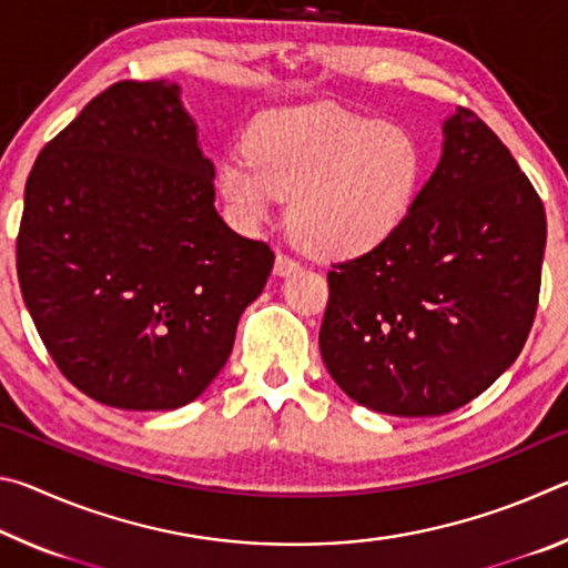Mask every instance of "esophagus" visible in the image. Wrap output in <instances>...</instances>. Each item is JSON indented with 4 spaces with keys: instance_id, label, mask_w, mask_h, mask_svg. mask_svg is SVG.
<instances>
[{
    "instance_id": "esophagus-1",
    "label": "esophagus",
    "mask_w": 568,
    "mask_h": 568,
    "mask_svg": "<svg viewBox=\"0 0 568 568\" xmlns=\"http://www.w3.org/2000/svg\"><path fill=\"white\" fill-rule=\"evenodd\" d=\"M297 267H301V263L295 261V257H291V255H285V253H277V257H275V275H281V277H285V275H291V273H295Z\"/></svg>"
}]
</instances>
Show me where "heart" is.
I'll list each match as a JSON object with an SVG mask.
<instances>
[{
	"mask_svg": "<svg viewBox=\"0 0 568 568\" xmlns=\"http://www.w3.org/2000/svg\"><path fill=\"white\" fill-rule=\"evenodd\" d=\"M423 148L398 122L338 104L263 114L247 152L220 162L217 190L240 225L255 227L287 197V225L315 253L348 257L406 223L423 185Z\"/></svg>",
	"mask_w": 568,
	"mask_h": 568,
	"instance_id": "1",
	"label": "heart"
}]
</instances>
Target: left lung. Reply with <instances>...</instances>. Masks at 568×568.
<instances>
[{
  "instance_id": "8db88e82",
  "label": "left lung",
  "mask_w": 568,
  "mask_h": 568,
  "mask_svg": "<svg viewBox=\"0 0 568 568\" xmlns=\"http://www.w3.org/2000/svg\"><path fill=\"white\" fill-rule=\"evenodd\" d=\"M544 250L534 185L488 124L458 108L406 223L328 273L325 368L345 396L388 416L466 406L524 348Z\"/></svg>"
}]
</instances>
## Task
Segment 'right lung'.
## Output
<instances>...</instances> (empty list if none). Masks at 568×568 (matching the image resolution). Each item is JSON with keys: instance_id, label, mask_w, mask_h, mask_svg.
<instances>
[{"instance_id": "obj_1", "label": "right lung", "mask_w": 568, "mask_h": 568, "mask_svg": "<svg viewBox=\"0 0 568 568\" xmlns=\"http://www.w3.org/2000/svg\"><path fill=\"white\" fill-rule=\"evenodd\" d=\"M175 82H118L44 145L17 275L72 386L124 410L187 406L223 371L273 250L225 225Z\"/></svg>"}]
</instances>
